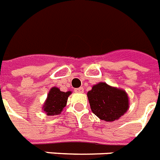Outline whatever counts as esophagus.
Masks as SVG:
<instances>
[{"label": "esophagus", "instance_id": "1", "mask_svg": "<svg viewBox=\"0 0 160 160\" xmlns=\"http://www.w3.org/2000/svg\"><path fill=\"white\" fill-rule=\"evenodd\" d=\"M75 92H76V93H84V89L82 87L77 88V89H75Z\"/></svg>", "mask_w": 160, "mask_h": 160}]
</instances>
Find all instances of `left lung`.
Here are the masks:
<instances>
[{"label":"left lung","instance_id":"1","mask_svg":"<svg viewBox=\"0 0 160 160\" xmlns=\"http://www.w3.org/2000/svg\"><path fill=\"white\" fill-rule=\"evenodd\" d=\"M92 112L105 122L118 120L129 108V98L122 89L99 82L87 93Z\"/></svg>","mask_w":160,"mask_h":160}]
</instances>
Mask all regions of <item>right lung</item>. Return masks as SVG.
Segmentation results:
<instances>
[{"label": "right lung", "mask_w": 160, "mask_h": 160, "mask_svg": "<svg viewBox=\"0 0 160 160\" xmlns=\"http://www.w3.org/2000/svg\"><path fill=\"white\" fill-rule=\"evenodd\" d=\"M71 94V91L62 92L58 87L51 88L42 105V110L48 116L59 115L67 106V99Z\"/></svg>", "instance_id": "add662e5"}]
</instances>
